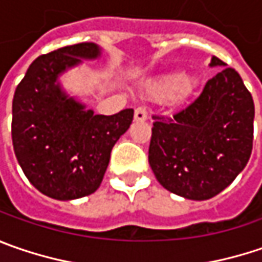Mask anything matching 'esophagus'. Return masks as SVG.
Masks as SVG:
<instances>
[{
	"label": "esophagus",
	"instance_id": "esophagus-1",
	"mask_svg": "<svg viewBox=\"0 0 262 262\" xmlns=\"http://www.w3.org/2000/svg\"><path fill=\"white\" fill-rule=\"evenodd\" d=\"M146 119H148V113H146L145 107H138L135 110V120L136 121H145Z\"/></svg>",
	"mask_w": 262,
	"mask_h": 262
}]
</instances>
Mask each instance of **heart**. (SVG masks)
<instances>
[{"label": "heart", "instance_id": "1", "mask_svg": "<svg viewBox=\"0 0 262 262\" xmlns=\"http://www.w3.org/2000/svg\"><path fill=\"white\" fill-rule=\"evenodd\" d=\"M198 79L186 76L182 72L165 74L149 86V97L155 101L174 99L179 102H186L198 92Z\"/></svg>", "mask_w": 262, "mask_h": 262}]
</instances>
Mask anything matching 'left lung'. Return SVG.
<instances>
[{
    "mask_svg": "<svg viewBox=\"0 0 262 262\" xmlns=\"http://www.w3.org/2000/svg\"><path fill=\"white\" fill-rule=\"evenodd\" d=\"M210 66L226 64L212 57ZM254 116L252 95L232 67L210 79L173 117L154 116L148 160L160 185L195 201L219 195L251 157Z\"/></svg>",
    "mask_w": 262,
    "mask_h": 262,
    "instance_id": "1",
    "label": "left lung"
}]
</instances>
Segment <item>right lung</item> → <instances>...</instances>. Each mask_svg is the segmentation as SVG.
Listing matches in <instances>:
<instances>
[{"mask_svg":"<svg viewBox=\"0 0 262 262\" xmlns=\"http://www.w3.org/2000/svg\"><path fill=\"white\" fill-rule=\"evenodd\" d=\"M101 55L82 42L43 54L29 66L13 98L11 138L29 182L43 195L70 201L94 193L105 174L114 143L129 129L133 110L113 116L69 97L58 83L66 70Z\"/></svg>","mask_w":262,"mask_h":262,"instance_id":"add662e5","label":"right lung"}]
</instances>
